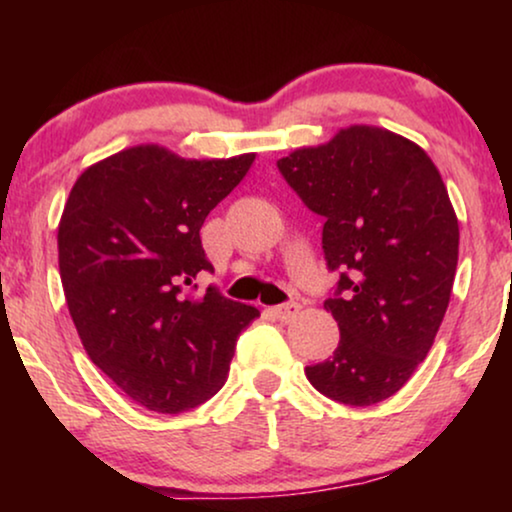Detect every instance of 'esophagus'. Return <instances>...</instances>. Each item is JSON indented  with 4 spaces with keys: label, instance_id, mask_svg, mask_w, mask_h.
Wrapping results in <instances>:
<instances>
[{
    "label": "esophagus",
    "instance_id": "obj_1",
    "mask_svg": "<svg viewBox=\"0 0 512 512\" xmlns=\"http://www.w3.org/2000/svg\"><path fill=\"white\" fill-rule=\"evenodd\" d=\"M298 312H300V305L298 303H284V305L272 307V314H275L279 321H284V324H286V321L296 319Z\"/></svg>",
    "mask_w": 512,
    "mask_h": 512
}]
</instances>
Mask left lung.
I'll return each mask as SVG.
<instances>
[{
	"label": "left lung",
	"instance_id": "obj_1",
	"mask_svg": "<svg viewBox=\"0 0 512 512\" xmlns=\"http://www.w3.org/2000/svg\"><path fill=\"white\" fill-rule=\"evenodd\" d=\"M277 167L324 216L328 268L340 270L324 303L340 342L307 380L338 403H380L426 359L450 305L459 221L443 177L422 146L377 125H349Z\"/></svg>",
	"mask_w": 512,
	"mask_h": 512
}]
</instances>
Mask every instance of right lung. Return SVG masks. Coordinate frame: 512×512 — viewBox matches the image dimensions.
Masks as SVG:
<instances>
[{"mask_svg":"<svg viewBox=\"0 0 512 512\" xmlns=\"http://www.w3.org/2000/svg\"><path fill=\"white\" fill-rule=\"evenodd\" d=\"M256 153L181 158L139 144L86 167L58 226L65 300L90 361L146 410L177 415L226 384L235 340L258 310L214 286L200 242L207 214L254 165Z\"/></svg>","mask_w":512,"mask_h":512,"instance_id":"obj_1","label":"right lung"}]
</instances>
